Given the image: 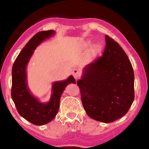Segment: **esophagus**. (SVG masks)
<instances>
[{
	"label": "esophagus",
	"instance_id": "obj_1",
	"mask_svg": "<svg viewBox=\"0 0 149 149\" xmlns=\"http://www.w3.org/2000/svg\"><path fill=\"white\" fill-rule=\"evenodd\" d=\"M72 74H73V77H74L75 79L78 80V78H79L80 77V75H81V73H80V70L76 69H74V70H73V71Z\"/></svg>",
	"mask_w": 149,
	"mask_h": 149
}]
</instances>
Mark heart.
<instances>
[{
	"label": "heart",
	"instance_id": "b5f03b06",
	"mask_svg": "<svg viewBox=\"0 0 149 149\" xmlns=\"http://www.w3.org/2000/svg\"><path fill=\"white\" fill-rule=\"evenodd\" d=\"M90 45H91V42H85L84 44H83V48H88L90 47ZM102 49V45L100 43H97L96 45H94V47H92V54H97L98 53L101 52Z\"/></svg>",
	"mask_w": 149,
	"mask_h": 149
}]
</instances>
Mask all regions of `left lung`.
I'll use <instances>...</instances> for the list:
<instances>
[{"label": "left lung", "mask_w": 149, "mask_h": 149, "mask_svg": "<svg viewBox=\"0 0 149 149\" xmlns=\"http://www.w3.org/2000/svg\"><path fill=\"white\" fill-rule=\"evenodd\" d=\"M103 55L87 65L77 81L87 114L102 123H111L125 115L134 99V75L122 47L105 36Z\"/></svg>", "instance_id": "left-lung-1"}]
</instances>
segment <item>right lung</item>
Segmentation results:
<instances>
[{
    "label": "right lung",
    "mask_w": 149,
    "mask_h": 149,
    "mask_svg": "<svg viewBox=\"0 0 149 149\" xmlns=\"http://www.w3.org/2000/svg\"><path fill=\"white\" fill-rule=\"evenodd\" d=\"M55 33L53 30L40 31L26 43L15 59L12 69L11 96L19 115L36 125H42L52 121L57 115L63 91L76 80L70 76L66 80L54 82L52 93L47 103H42L31 93L27 86L26 66L33 51L40 42Z\"/></svg>",
    "instance_id": "add662e5"
}]
</instances>
